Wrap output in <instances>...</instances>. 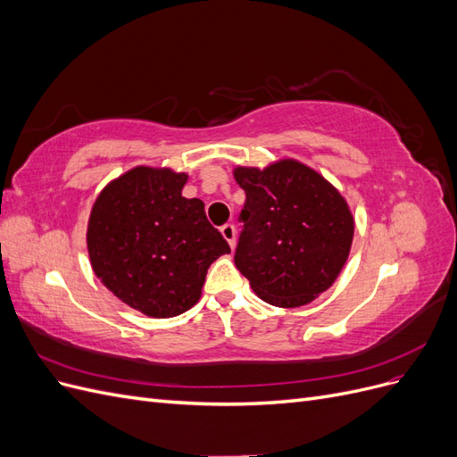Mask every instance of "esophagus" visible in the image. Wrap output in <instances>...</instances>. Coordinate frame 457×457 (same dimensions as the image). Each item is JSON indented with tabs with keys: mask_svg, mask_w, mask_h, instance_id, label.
Returning a JSON list of instances; mask_svg holds the SVG:
<instances>
[{
	"mask_svg": "<svg viewBox=\"0 0 457 457\" xmlns=\"http://www.w3.org/2000/svg\"><path fill=\"white\" fill-rule=\"evenodd\" d=\"M220 234H223V238L230 244V247L237 245V227H234L232 223H227L220 227Z\"/></svg>",
	"mask_w": 457,
	"mask_h": 457,
	"instance_id": "esophagus-1",
	"label": "esophagus"
}]
</instances>
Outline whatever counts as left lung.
Wrapping results in <instances>:
<instances>
[{
    "instance_id": "8db88e82",
    "label": "left lung",
    "mask_w": 457,
    "mask_h": 457,
    "mask_svg": "<svg viewBox=\"0 0 457 457\" xmlns=\"http://www.w3.org/2000/svg\"><path fill=\"white\" fill-rule=\"evenodd\" d=\"M245 192L238 270L269 305L303 307L336 282L354 237L347 200L324 175L294 158L232 170Z\"/></svg>"
}]
</instances>
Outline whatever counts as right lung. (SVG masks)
<instances>
[{
    "mask_svg": "<svg viewBox=\"0 0 457 457\" xmlns=\"http://www.w3.org/2000/svg\"><path fill=\"white\" fill-rule=\"evenodd\" d=\"M187 181L183 171L137 165L112 179L91 207L93 272L120 301L150 318L195 307L207 269L230 253L204 202L183 196Z\"/></svg>",
    "mask_w": 457,
    "mask_h": 457,
    "instance_id": "1",
    "label": "right lung"
}]
</instances>
